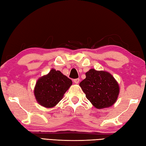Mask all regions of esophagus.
Masks as SVG:
<instances>
[{"label": "esophagus", "instance_id": "esophagus-1", "mask_svg": "<svg viewBox=\"0 0 146 146\" xmlns=\"http://www.w3.org/2000/svg\"><path fill=\"white\" fill-rule=\"evenodd\" d=\"M73 82H74V83H76V84H78V83L79 82H80V79H79V78L74 79V80H73Z\"/></svg>", "mask_w": 146, "mask_h": 146}]
</instances>
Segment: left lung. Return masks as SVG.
<instances>
[{"instance_id": "left-lung-1", "label": "left lung", "mask_w": 146, "mask_h": 146, "mask_svg": "<svg viewBox=\"0 0 146 146\" xmlns=\"http://www.w3.org/2000/svg\"><path fill=\"white\" fill-rule=\"evenodd\" d=\"M86 78L80 83L86 97L94 107L104 108L111 106L119 94V86L109 73L104 71L90 70Z\"/></svg>"}]
</instances>
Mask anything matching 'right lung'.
I'll return each mask as SVG.
<instances>
[{"label":"right lung","mask_w":146,"mask_h":146,"mask_svg":"<svg viewBox=\"0 0 146 146\" xmlns=\"http://www.w3.org/2000/svg\"><path fill=\"white\" fill-rule=\"evenodd\" d=\"M72 81L60 71L52 69L47 75L39 78L35 88V95L38 103L43 107L55 106L63 97Z\"/></svg>","instance_id":"right-lung-1"}]
</instances>
